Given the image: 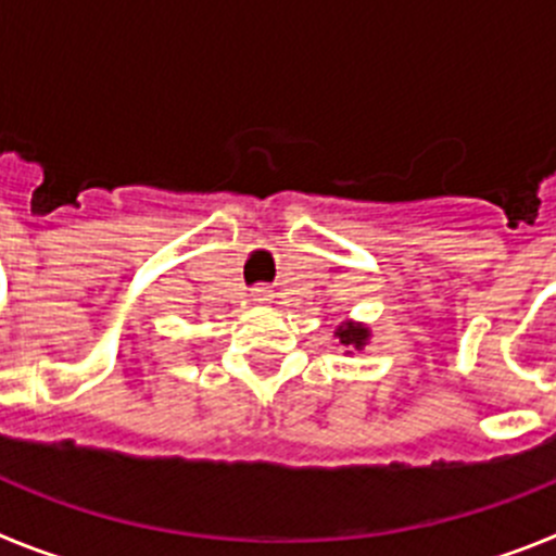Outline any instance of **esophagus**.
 <instances>
[{"label":"esophagus","instance_id":"obj_1","mask_svg":"<svg viewBox=\"0 0 556 556\" xmlns=\"http://www.w3.org/2000/svg\"><path fill=\"white\" fill-rule=\"evenodd\" d=\"M273 301V289L269 287H255L253 289V303H258V306H264V303Z\"/></svg>","mask_w":556,"mask_h":556}]
</instances>
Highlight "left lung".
<instances>
[{
    "instance_id": "8db88e82",
    "label": "left lung",
    "mask_w": 556,
    "mask_h": 556,
    "mask_svg": "<svg viewBox=\"0 0 556 556\" xmlns=\"http://www.w3.org/2000/svg\"><path fill=\"white\" fill-rule=\"evenodd\" d=\"M337 337L345 348H356V351H362V348L367 345V339H370V328L362 326V323H345V326L337 328Z\"/></svg>"
}]
</instances>
